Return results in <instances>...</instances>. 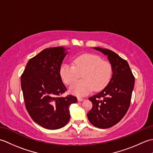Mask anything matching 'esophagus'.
<instances>
[{"instance_id":"1","label":"esophagus","mask_w":153,"mask_h":153,"mask_svg":"<svg viewBox=\"0 0 153 153\" xmlns=\"http://www.w3.org/2000/svg\"><path fill=\"white\" fill-rule=\"evenodd\" d=\"M83 99H82V97H78V98H77V100H78L79 102H82V101H83Z\"/></svg>"}]
</instances>
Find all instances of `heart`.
<instances>
[{"label":"heart","mask_w":153,"mask_h":153,"mask_svg":"<svg viewBox=\"0 0 153 153\" xmlns=\"http://www.w3.org/2000/svg\"><path fill=\"white\" fill-rule=\"evenodd\" d=\"M83 73V80L73 83L70 92L77 97H83L93 89L100 91L108 85L112 76V66L108 62L93 54H83L74 60V65L63 64L60 75L66 84L72 83Z\"/></svg>","instance_id":"b5f03b06"}]
</instances>
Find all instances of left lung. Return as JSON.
Segmentation results:
<instances>
[{"instance_id":"1","label":"left lung","mask_w":153,"mask_h":153,"mask_svg":"<svg viewBox=\"0 0 153 153\" xmlns=\"http://www.w3.org/2000/svg\"><path fill=\"white\" fill-rule=\"evenodd\" d=\"M107 56L112 66V76L105 89L89 99L93 103L87 118L99 128L116 125L126 115L130 105L135 77L128 62L110 50L93 47Z\"/></svg>"}]
</instances>
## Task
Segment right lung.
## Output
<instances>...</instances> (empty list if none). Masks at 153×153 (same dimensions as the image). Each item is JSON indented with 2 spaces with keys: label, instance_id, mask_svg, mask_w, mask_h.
I'll use <instances>...</instances> for the list:
<instances>
[{
  "label": "right lung",
  "instance_id": "right-lung-1",
  "mask_svg": "<svg viewBox=\"0 0 153 153\" xmlns=\"http://www.w3.org/2000/svg\"><path fill=\"white\" fill-rule=\"evenodd\" d=\"M68 49L64 47L45 48L28 61L21 76L25 108L32 120L45 129L66 126L70 118V106L77 102L72 95L60 97L67 90L60 68Z\"/></svg>",
  "mask_w": 153,
  "mask_h": 153
}]
</instances>
